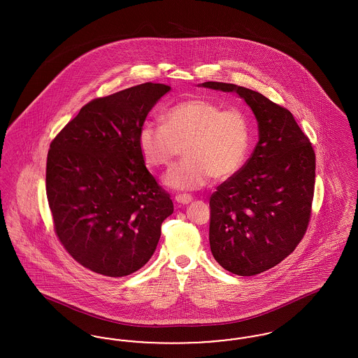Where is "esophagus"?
Segmentation results:
<instances>
[{
    "label": "esophagus",
    "instance_id": "34e87169",
    "mask_svg": "<svg viewBox=\"0 0 358 358\" xmlns=\"http://www.w3.org/2000/svg\"><path fill=\"white\" fill-rule=\"evenodd\" d=\"M174 200H176L178 204H189V203L193 200V197H192L190 194L182 193V194H177V196L174 197Z\"/></svg>",
    "mask_w": 358,
    "mask_h": 358
}]
</instances>
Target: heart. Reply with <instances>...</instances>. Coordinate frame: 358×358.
<instances>
[{"label": "heart", "instance_id": "b5f03b06", "mask_svg": "<svg viewBox=\"0 0 358 358\" xmlns=\"http://www.w3.org/2000/svg\"><path fill=\"white\" fill-rule=\"evenodd\" d=\"M251 145V123L238 107L203 98L177 103L162 115V124L145 122L138 131V148L146 165H171L180 154L184 159L165 174L164 181L177 190L204 187L213 178L232 177L243 166Z\"/></svg>", "mask_w": 358, "mask_h": 358}]
</instances>
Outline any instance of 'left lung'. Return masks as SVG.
Here are the masks:
<instances>
[{"mask_svg": "<svg viewBox=\"0 0 358 358\" xmlns=\"http://www.w3.org/2000/svg\"><path fill=\"white\" fill-rule=\"evenodd\" d=\"M200 85L236 92L257 120L251 157L209 200L212 255L227 271L252 276L279 264L306 234L315 153L289 110L260 92L219 82Z\"/></svg>", "mask_w": 358, "mask_h": 358, "instance_id": "1", "label": "left lung"}]
</instances>
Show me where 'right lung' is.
Returning a JSON list of instances; mask_svg holds the SVG:
<instances>
[{"label":"right lung","mask_w":358,"mask_h":358,"mask_svg":"<svg viewBox=\"0 0 358 358\" xmlns=\"http://www.w3.org/2000/svg\"><path fill=\"white\" fill-rule=\"evenodd\" d=\"M171 85L143 83L87 103L51 142L45 187L56 236L79 264L120 278L143 267L173 213L138 131Z\"/></svg>","instance_id":"right-lung-1"}]
</instances>
